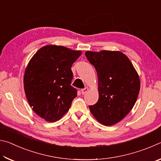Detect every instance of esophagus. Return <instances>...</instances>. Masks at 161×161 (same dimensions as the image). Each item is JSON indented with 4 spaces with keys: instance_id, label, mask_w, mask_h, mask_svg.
<instances>
[{
    "instance_id": "esophagus-1",
    "label": "esophagus",
    "mask_w": 161,
    "mask_h": 161,
    "mask_svg": "<svg viewBox=\"0 0 161 161\" xmlns=\"http://www.w3.org/2000/svg\"><path fill=\"white\" fill-rule=\"evenodd\" d=\"M88 90H89V89L87 88V87H86V88H84V89H82L81 90V94H86L87 92H88Z\"/></svg>"
}]
</instances>
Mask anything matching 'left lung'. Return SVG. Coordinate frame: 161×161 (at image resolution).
<instances>
[{
  "instance_id": "1",
  "label": "left lung",
  "mask_w": 161,
  "mask_h": 161,
  "mask_svg": "<svg viewBox=\"0 0 161 161\" xmlns=\"http://www.w3.org/2000/svg\"><path fill=\"white\" fill-rule=\"evenodd\" d=\"M85 55L98 75L99 100L89 106L92 114L104 126L121 121L134 106L140 79L130 59L119 51H86Z\"/></svg>"
}]
</instances>
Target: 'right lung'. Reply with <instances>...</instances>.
Returning a JSON list of instances; mask_svg holds the SVG:
<instances>
[{"label": "right lung", "mask_w": 161, "mask_h": 161, "mask_svg": "<svg viewBox=\"0 0 161 161\" xmlns=\"http://www.w3.org/2000/svg\"><path fill=\"white\" fill-rule=\"evenodd\" d=\"M81 54V51L49 45L30 60L23 78L25 93L32 110L47 121L60 119L77 97V89L70 85L71 67Z\"/></svg>", "instance_id": "add662e5"}]
</instances>
